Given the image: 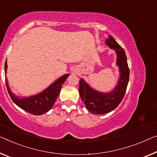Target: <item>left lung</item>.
Returning a JSON list of instances; mask_svg holds the SVG:
<instances>
[{"mask_svg":"<svg viewBox=\"0 0 157 157\" xmlns=\"http://www.w3.org/2000/svg\"><path fill=\"white\" fill-rule=\"evenodd\" d=\"M106 44L117 53V64L119 67L121 76L118 85L112 92L102 93L93 90L83 79L79 81V94L89 112L95 114H105L116 109L124 98L128 83L130 71L126 55L122 47L113 38L108 36Z\"/></svg>","mask_w":157,"mask_h":157,"instance_id":"left-lung-1","label":"left lung"}]
</instances>
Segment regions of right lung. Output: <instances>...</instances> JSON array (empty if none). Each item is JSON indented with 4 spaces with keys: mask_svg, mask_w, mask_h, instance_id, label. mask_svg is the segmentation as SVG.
I'll return each instance as SVG.
<instances>
[{
    "mask_svg": "<svg viewBox=\"0 0 157 157\" xmlns=\"http://www.w3.org/2000/svg\"><path fill=\"white\" fill-rule=\"evenodd\" d=\"M7 61V59H6ZM7 62L5 63V74L7 71ZM69 74H65L50 86L43 93L29 98H19L14 95L10 90L8 84L6 82V86L12 100L21 109L33 115H41L51 109L55 100H57L61 90L62 86L66 81Z\"/></svg>",
    "mask_w": 157,
    "mask_h": 157,
    "instance_id": "obj_1",
    "label": "right lung"
}]
</instances>
